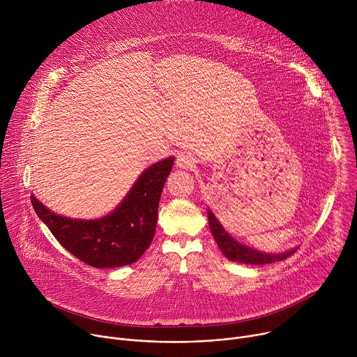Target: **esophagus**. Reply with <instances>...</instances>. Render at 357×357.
<instances>
[{
  "label": "esophagus",
  "instance_id": "34e87169",
  "mask_svg": "<svg viewBox=\"0 0 357 357\" xmlns=\"http://www.w3.org/2000/svg\"><path fill=\"white\" fill-rule=\"evenodd\" d=\"M195 165V160L193 157L188 155V154H179L176 158V167L182 168V169H189Z\"/></svg>",
  "mask_w": 357,
  "mask_h": 357
}]
</instances>
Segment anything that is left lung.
<instances>
[{
    "label": "left lung",
    "instance_id": "8db88e82",
    "mask_svg": "<svg viewBox=\"0 0 357 357\" xmlns=\"http://www.w3.org/2000/svg\"><path fill=\"white\" fill-rule=\"evenodd\" d=\"M208 220H209V227L211 231L220 248V251L225 254V256L234 261V263H243V264H254V266H260V264H271L274 261H282L287 257H289L291 254L296 251V248H291L284 252H264L259 251L256 248L247 247L233 238L225 227L220 225L218 218L212 211L208 209Z\"/></svg>",
    "mask_w": 357,
    "mask_h": 357
}]
</instances>
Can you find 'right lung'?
Wrapping results in <instances>:
<instances>
[{
  "label": "right lung",
  "instance_id": "add662e5",
  "mask_svg": "<svg viewBox=\"0 0 357 357\" xmlns=\"http://www.w3.org/2000/svg\"><path fill=\"white\" fill-rule=\"evenodd\" d=\"M174 161L175 158L169 157L146 168L120 205L103 218L86 220L56 215L32 195L33 211L55 238L80 261L96 268L132 264L154 238L158 203Z\"/></svg>",
  "mask_w": 357,
  "mask_h": 357
}]
</instances>
